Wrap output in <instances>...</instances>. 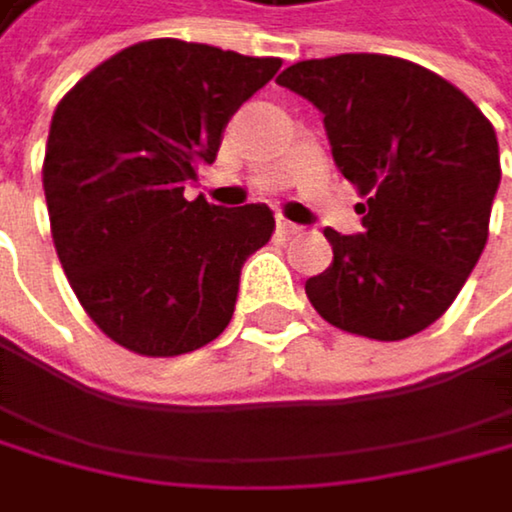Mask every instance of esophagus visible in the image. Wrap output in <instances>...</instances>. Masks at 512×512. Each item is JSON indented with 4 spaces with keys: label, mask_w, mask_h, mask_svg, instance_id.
<instances>
[{
    "label": "esophagus",
    "mask_w": 512,
    "mask_h": 512,
    "mask_svg": "<svg viewBox=\"0 0 512 512\" xmlns=\"http://www.w3.org/2000/svg\"><path fill=\"white\" fill-rule=\"evenodd\" d=\"M276 230H279V233H282V236H297V233H300V230H303V227H300V224H294V221H288V218H282V215H279V218H276Z\"/></svg>",
    "instance_id": "1"
}]
</instances>
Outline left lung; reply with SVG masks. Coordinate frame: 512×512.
I'll list each match as a JSON object with an SVG mask.
<instances>
[{"mask_svg": "<svg viewBox=\"0 0 512 512\" xmlns=\"http://www.w3.org/2000/svg\"><path fill=\"white\" fill-rule=\"evenodd\" d=\"M276 81L324 115L334 163L367 200L364 233L324 230L334 261L306 279L309 303L370 340L425 331L486 248L501 185L495 127L455 84L400 57L303 60Z\"/></svg>", "mask_w": 512, "mask_h": 512, "instance_id": "left-lung-1", "label": "left lung"}]
</instances>
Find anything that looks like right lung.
Returning <instances> with one entry per match:
<instances>
[{"mask_svg": "<svg viewBox=\"0 0 512 512\" xmlns=\"http://www.w3.org/2000/svg\"><path fill=\"white\" fill-rule=\"evenodd\" d=\"M279 66L151 39L60 99L42 169L51 233L75 297L118 346L172 358L230 324L242 264L276 218L264 203L188 200L185 185L215 163L227 121Z\"/></svg>", "mask_w": 512, "mask_h": 512, "instance_id": "obj_1", "label": "right lung"}]
</instances>
